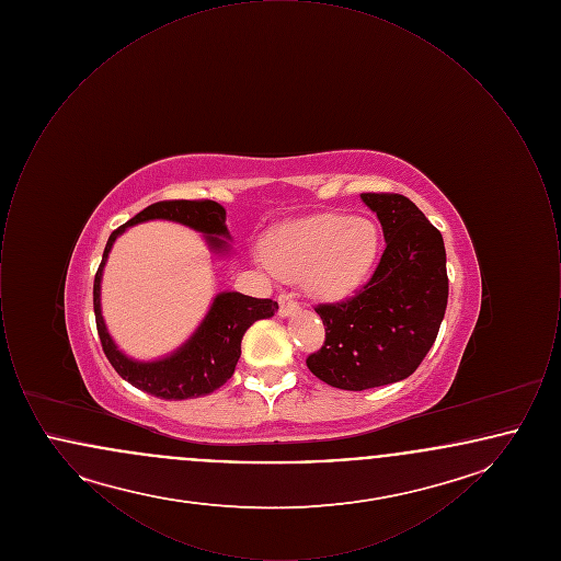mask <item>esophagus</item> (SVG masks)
I'll use <instances>...</instances> for the list:
<instances>
[{
  "instance_id": "1",
  "label": "esophagus",
  "mask_w": 561,
  "mask_h": 561,
  "mask_svg": "<svg viewBox=\"0 0 561 561\" xmlns=\"http://www.w3.org/2000/svg\"><path fill=\"white\" fill-rule=\"evenodd\" d=\"M277 302H279V316L282 318H288L298 311V302L294 300L293 293H282L277 296Z\"/></svg>"
}]
</instances>
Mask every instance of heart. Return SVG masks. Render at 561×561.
<instances>
[{"label": "heart", "instance_id": "obj_1", "mask_svg": "<svg viewBox=\"0 0 561 561\" xmlns=\"http://www.w3.org/2000/svg\"><path fill=\"white\" fill-rule=\"evenodd\" d=\"M378 248L380 233L370 218L321 213L273 229L263 252L279 277H302L309 293L339 298L364 284Z\"/></svg>", "mask_w": 561, "mask_h": 561}]
</instances>
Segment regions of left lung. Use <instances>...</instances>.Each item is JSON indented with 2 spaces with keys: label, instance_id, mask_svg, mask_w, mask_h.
Instances as JSON below:
<instances>
[{
  "label": "left lung",
  "instance_id": "left-lung-1",
  "mask_svg": "<svg viewBox=\"0 0 561 561\" xmlns=\"http://www.w3.org/2000/svg\"><path fill=\"white\" fill-rule=\"evenodd\" d=\"M387 248L370 282L347 300L318 305L323 347L307 368L330 387L364 391L408 378L433 347L448 305L442 233L400 193H362Z\"/></svg>",
  "mask_w": 561,
  "mask_h": 561
}]
</instances>
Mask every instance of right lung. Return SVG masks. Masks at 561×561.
I'll list each match as a JSON object with an SVG mask.
<instances>
[{
  "mask_svg": "<svg viewBox=\"0 0 561 561\" xmlns=\"http://www.w3.org/2000/svg\"><path fill=\"white\" fill-rule=\"evenodd\" d=\"M156 218L187 225L206 236L210 250L216 254H229V241L224 240L225 237L229 240V229L225 225L227 213L220 204L213 199H170L151 204L108 236L101 267L94 277L96 330L111 366L136 389L160 400L202 398L222 387L233 376L245 330L254 321L273 318L277 302L271 298H252L240 293L216 294L210 311L183 347L156 362H136L122 353L113 343L101 313L103 268L117 236H122L133 225Z\"/></svg>",
  "mask_w": 561,
  "mask_h": 561,
  "instance_id": "obj_1",
  "label": "right lung"
}]
</instances>
